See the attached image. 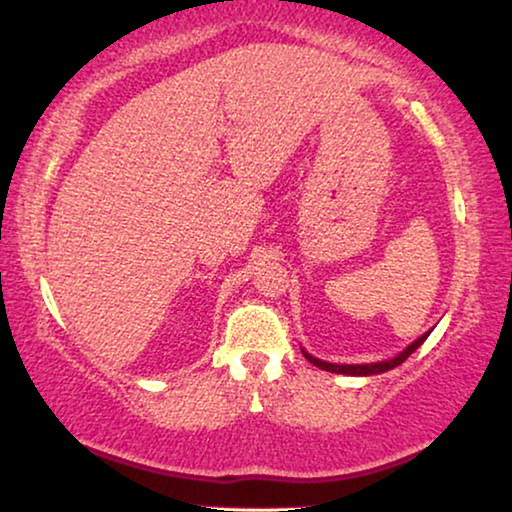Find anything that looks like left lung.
Listing matches in <instances>:
<instances>
[{
	"instance_id": "left-lung-1",
	"label": "left lung",
	"mask_w": 512,
	"mask_h": 512,
	"mask_svg": "<svg viewBox=\"0 0 512 512\" xmlns=\"http://www.w3.org/2000/svg\"><path fill=\"white\" fill-rule=\"evenodd\" d=\"M429 338V333H424L422 338H417L415 342H412V345H408L403 349L401 354L398 356H394V359H389V361H377V363H354V366H340V363H326V361H321V359H317V356H312V354H307V352H303V356L307 361L312 363V366H317V368H321V370H328V373H342V375H380V373H387V370H391V368H396V366H401V363L408 359V356L415 352V349L422 345V342Z\"/></svg>"
}]
</instances>
